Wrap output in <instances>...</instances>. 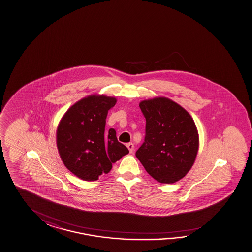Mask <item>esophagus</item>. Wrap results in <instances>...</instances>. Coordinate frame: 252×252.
Listing matches in <instances>:
<instances>
[{
	"mask_svg": "<svg viewBox=\"0 0 252 252\" xmlns=\"http://www.w3.org/2000/svg\"><path fill=\"white\" fill-rule=\"evenodd\" d=\"M126 147L128 148L129 152H133V149H134V146H133V143H129L126 144Z\"/></svg>",
	"mask_w": 252,
	"mask_h": 252,
	"instance_id": "34e87169",
	"label": "esophagus"
}]
</instances>
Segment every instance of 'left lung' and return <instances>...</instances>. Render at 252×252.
<instances>
[{
    "mask_svg": "<svg viewBox=\"0 0 252 252\" xmlns=\"http://www.w3.org/2000/svg\"><path fill=\"white\" fill-rule=\"evenodd\" d=\"M146 119L145 138L135 153L145 170L161 184H173L190 171L199 150V134L190 115L165 97L140 102Z\"/></svg>",
    "mask_w": 252,
    "mask_h": 252,
    "instance_id": "1",
    "label": "left lung"
}]
</instances>
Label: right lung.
Segmentation results:
<instances>
[{
    "instance_id": "1",
    "label": "right lung",
    "mask_w": 252,
    "mask_h": 252,
    "mask_svg": "<svg viewBox=\"0 0 252 252\" xmlns=\"http://www.w3.org/2000/svg\"><path fill=\"white\" fill-rule=\"evenodd\" d=\"M116 102L114 97L90 95L67 109L59 124L60 156L66 168L82 180H98L129 152L118 141L114 129L105 133L108 111Z\"/></svg>"
}]
</instances>
